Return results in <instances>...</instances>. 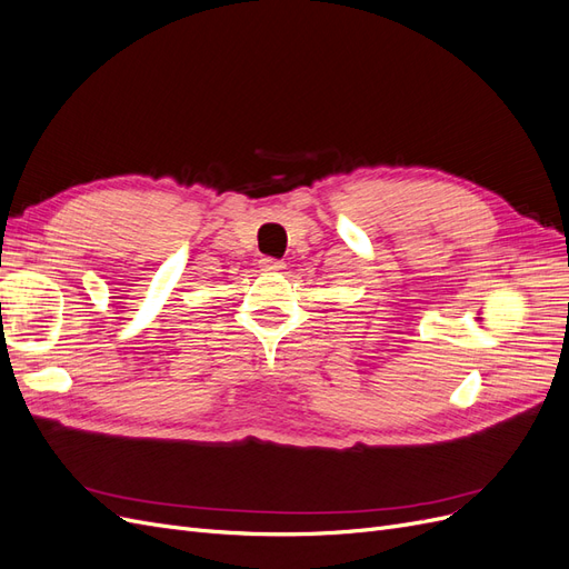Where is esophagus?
Wrapping results in <instances>:
<instances>
[{
    "label": "esophagus",
    "mask_w": 569,
    "mask_h": 569,
    "mask_svg": "<svg viewBox=\"0 0 569 569\" xmlns=\"http://www.w3.org/2000/svg\"><path fill=\"white\" fill-rule=\"evenodd\" d=\"M261 268H263V270H268V272H278V270H282V268H284V263H282V261H278V258H270V256H266V258H261Z\"/></svg>",
    "instance_id": "34e87169"
}]
</instances>
